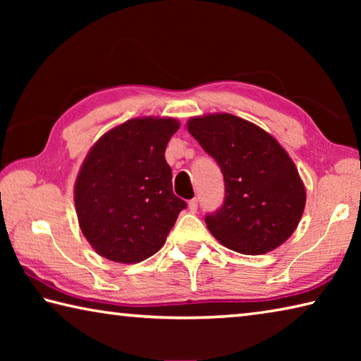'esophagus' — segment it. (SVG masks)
Instances as JSON below:
<instances>
[{"mask_svg":"<svg viewBox=\"0 0 361 361\" xmlns=\"http://www.w3.org/2000/svg\"><path fill=\"white\" fill-rule=\"evenodd\" d=\"M188 207H189V212H191V213H195V212H197V199L189 200V202H188Z\"/></svg>","mask_w":361,"mask_h":361,"instance_id":"1","label":"esophagus"}]
</instances>
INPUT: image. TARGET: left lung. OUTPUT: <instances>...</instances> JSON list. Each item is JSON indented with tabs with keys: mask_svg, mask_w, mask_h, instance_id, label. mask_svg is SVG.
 <instances>
[{
	"mask_svg": "<svg viewBox=\"0 0 361 361\" xmlns=\"http://www.w3.org/2000/svg\"><path fill=\"white\" fill-rule=\"evenodd\" d=\"M186 127L224 176V204L205 218L212 235L242 255H264L288 240L301 221L305 186L283 146L229 113L192 116Z\"/></svg>",
	"mask_w": 361,
	"mask_h": 361,
	"instance_id": "left-lung-1",
	"label": "left lung"
}]
</instances>
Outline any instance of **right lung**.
<instances>
[{
	"mask_svg": "<svg viewBox=\"0 0 361 361\" xmlns=\"http://www.w3.org/2000/svg\"><path fill=\"white\" fill-rule=\"evenodd\" d=\"M175 118L145 116L97 140L75 181V209L97 253L121 264L145 261L162 248L186 202L172 189L166 161Z\"/></svg>",
	"mask_w": 361,
	"mask_h": 361,
	"instance_id": "right-lung-1",
	"label": "right lung"
}]
</instances>
